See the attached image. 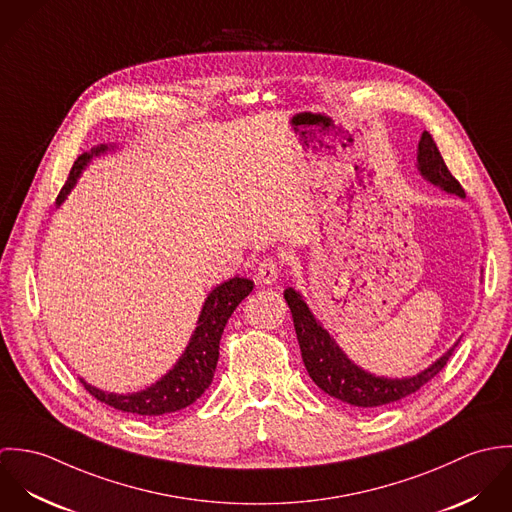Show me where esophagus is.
<instances>
[{
    "instance_id": "obj_1",
    "label": "esophagus",
    "mask_w": 512,
    "mask_h": 512,
    "mask_svg": "<svg viewBox=\"0 0 512 512\" xmlns=\"http://www.w3.org/2000/svg\"><path fill=\"white\" fill-rule=\"evenodd\" d=\"M282 272V264L276 260V258H264L260 264H258V272H256V280L264 286H270L278 280Z\"/></svg>"
}]
</instances>
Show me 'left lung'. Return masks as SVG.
<instances>
[{
	"mask_svg": "<svg viewBox=\"0 0 512 512\" xmlns=\"http://www.w3.org/2000/svg\"><path fill=\"white\" fill-rule=\"evenodd\" d=\"M418 169L428 181L436 183L443 191L465 197L461 183L447 169L434 138L428 132L422 134V140L418 144ZM284 297L292 309L293 325H295L303 365L307 368L311 380L329 396L341 402H347L351 406L370 410L376 406L398 402L414 394L426 382H430L443 366L447 365L451 353L455 351V347H451L438 363H434L430 368H426L424 372L412 378H402V380L378 378L361 370L359 366L353 365L343 355V351L335 345L329 333L315 321V317L311 315L309 307L305 305L299 293L288 288L284 292Z\"/></svg>",
	"mask_w": 512,
	"mask_h": 512,
	"instance_id": "obj_1",
	"label": "left lung"
}]
</instances>
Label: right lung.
Segmentation results:
<instances>
[{
	"label": "right lung",
	"mask_w": 512,
	"mask_h": 512,
	"mask_svg": "<svg viewBox=\"0 0 512 512\" xmlns=\"http://www.w3.org/2000/svg\"><path fill=\"white\" fill-rule=\"evenodd\" d=\"M106 149H108L106 146L94 147L92 153L78 155V159L74 161L73 169L69 173V179L57 197L59 205L71 191V187L76 183V177L80 175L84 165L90 161V157L98 155ZM252 288H254V284L250 280L232 278V280L220 284L217 290H213L205 301V307L199 317V325L191 337L187 351L183 353L179 363L173 366V370H169L153 386H149L142 392H136V394H126V396L108 394V392H102V390L82 382L84 388L96 400H100L116 410H122L128 414H138V416H161V414L177 412V410L191 406L213 382V374H215L217 361H219V343L224 325H226L228 317L232 315V311L236 309V305L252 292Z\"/></svg>",
	"instance_id": "1"
}]
</instances>
